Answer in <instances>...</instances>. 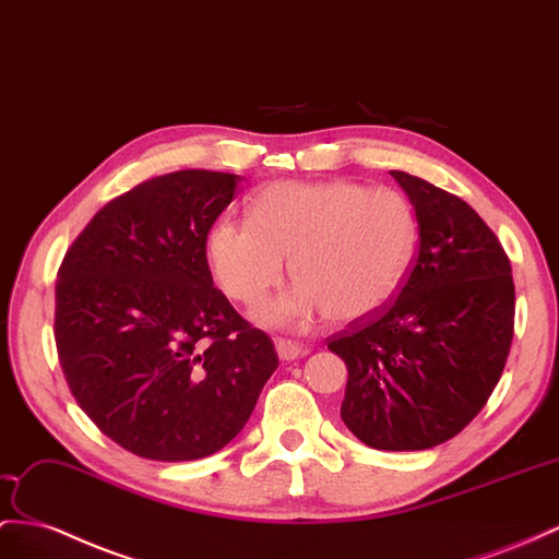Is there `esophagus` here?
Masks as SVG:
<instances>
[{"label": "esophagus", "mask_w": 559, "mask_h": 559, "mask_svg": "<svg viewBox=\"0 0 559 559\" xmlns=\"http://www.w3.org/2000/svg\"><path fill=\"white\" fill-rule=\"evenodd\" d=\"M276 352L283 361H295V359H299V356L307 354V349L299 345V342L288 340V337H276Z\"/></svg>", "instance_id": "1"}]
</instances>
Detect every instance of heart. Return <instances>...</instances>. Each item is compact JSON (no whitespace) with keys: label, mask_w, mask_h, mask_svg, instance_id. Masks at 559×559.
Instances as JSON below:
<instances>
[{"label":"heart","mask_w":559,"mask_h":559,"mask_svg":"<svg viewBox=\"0 0 559 559\" xmlns=\"http://www.w3.org/2000/svg\"><path fill=\"white\" fill-rule=\"evenodd\" d=\"M418 236L416 210L394 189L347 179L278 181L254 195L250 219L212 226L207 257L224 293L246 307L278 288L293 257L299 283L257 313L264 323L305 325L325 311L354 323L392 302Z\"/></svg>","instance_id":"heart-1"}]
</instances>
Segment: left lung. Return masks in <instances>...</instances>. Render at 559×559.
<instances>
[{"instance_id": "1", "label": "left lung", "mask_w": 559, "mask_h": 559, "mask_svg": "<svg viewBox=\"0 0 559 559\" xmlns=\"http://www.w3.org/2000/svg\"><path fill=\"white\" fill-rule=\"evenodd\" d=\"M392 177L418 214L416 257L388 307L328 337L349 378L340 416L366 447L423 451L489 402L514 333L512 266L465 200L408 171Z\"/></svg>"}]
</instances>
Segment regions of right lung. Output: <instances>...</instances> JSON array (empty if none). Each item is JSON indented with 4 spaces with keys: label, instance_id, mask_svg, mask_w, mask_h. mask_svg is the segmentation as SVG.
<instances>
[{
    "label": "right lung",
    "instance_id": "right-lung-1",
    "mask_svg": "<svg viewBox=\"0 0 559 559\" xmlns=\"http://www.w3.org/2000/svg\"><path fill=\"white\" fill-rule=\"evenodd\" d=\"M238 175L181 169L98 210L56 278L53 337L92 423L148 461L224 449L278 368L271 337L214 288L207 234Z\"/></svg>",
    "mask_w": 559,
    "mask_h": 559
}]
</instances>
